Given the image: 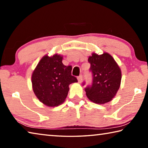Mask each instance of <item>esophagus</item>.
<instances>
[{
	"label": "esophagus",
	"mask_w": 148,
	"mask_h": 148,
	"mask_svg": "<svg viewBox=\"0 0 148 148\" xmlns=\"http://www.w3.org/2000/svg\"><path fill=\"white\" fill-rule=\"evenodd\" d=\"M77 78V80H78L79 83H82V80H83V76H82V75H79Z\"/></svg>",
	"instance_id": "obj_1"
}]
</instances>
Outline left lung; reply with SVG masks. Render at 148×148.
<instances>
[{"mask_svg":"<svg viewBox=\"0 0 148 148\" xmlns=\"http://www.w3.org/2000/svg\"><path fill=\"white\" fill-rule=\"evenodd\" d=\"M91 64L92 79L85 91L90 101L97 104L108 102L115 97L119 88L121 72L116 62L110 54L104 53L101 56L92 53L88 59ZM86 82H83L84 86Z\"/></svg>","mask_w":148,"mask_h":148,"instance_id":"8db88e82","label":"left lung"}]
</instances>
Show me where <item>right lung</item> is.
<instances>
[{
  "mask_svg": "<svg viewBox=\"0 0 148 148\" xmlns=\"http://www.w3.org/2000/svg\"><path fill=\"white\" fill-rule=\"evenodd\" d=\"M62 57L44 56L32 75V89L40 101L48 106H57L66 98L69 85L77 82L72 76V66H65Z\"/></svg>",
  "mask_w": 148,
  "mask_h": 148,
  "instance_id": "add662e5",
  "label": "right lung"
}]
</instances>
